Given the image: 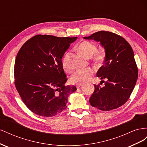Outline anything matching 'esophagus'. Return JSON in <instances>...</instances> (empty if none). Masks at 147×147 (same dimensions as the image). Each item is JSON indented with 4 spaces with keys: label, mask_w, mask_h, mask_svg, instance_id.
I'll use <instances>...</instances> for the list:
<instances>
[{
    "label": "esophagus",
    "mask_w": 147,
    "mask_h": 147,
    "mask_svg": "<svg viewBox=\"0 0 147 147\" xmlns=\"http://www.w3.org/2000/svg\"><path fill=\"white\" fill-rule=\"evenodd\" d=\"M83 83H78V84H76V87H77V88H80V87L83 86Z\"/></svg>",
    "instance_id": "esophagus-1"
}]
</instances>
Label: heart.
I'll use <instances>...</instances> for the list:
<instances>
[{"label": "heart", "instance_id": "obj_1", "mask_svg": "<svg viewBox=\"0 0 147 147\" xmlns=\"http://www.w3.org/2000/svg\"><path fill=\"white\" fill-rule=\"evenodd\" d=\"M79 51L86 57H92L93 63L97 65H100L104 62L106 53L104 50H97V46L94 43L89 41H83L78 45ZM70 53H67L63 61V67L66 72L70 73L72 67L69 64ZM94 71L91 69L78 70L75 72L70 77V81L73 83H84L91 78Z\"/></svg>", "mask_w": 147, "mask_h": 147}]
</instances>
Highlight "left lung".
I'll return each instance as SVG.
<instances>
[{"label":"left lung","mask_w":147,"mask_h":147,"mask_svg":"<svg viewBox=\"0 0 147 147\" xmlns=\"http://www.w3.org/2000/svg\"><path fill=\"white\" fill-rule=\"evenodd\" d=\"M83 38L99 42L106 53L104 65L97 72L105 86L94 84L90 103L102 111L116 109L129 98L138 78L132 48L121 36L109 31H99Z\"/></svg>","instance_id":"left-lung-1"}]
</instances>
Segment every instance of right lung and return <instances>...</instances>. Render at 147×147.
I'll use <instances>...</instances> for the list:
<instances>
[{"mask_svg":"<svg viewBox=\"0 0 147 147\" xmlns=\"http://www.w3.org/2000/svg\"><path fill=\"white\" fill-rule=\"evenodd\" d=\"M77 37L37 35L18 53L14 69L15 85L22 100L39 116H55L67 107L68 97L77 90L67 81L62 57Z\"/></svg>","mask_w":147,"mask_h":147,"instance_id":"obj_1","label":"right lung"}]
</instances>
